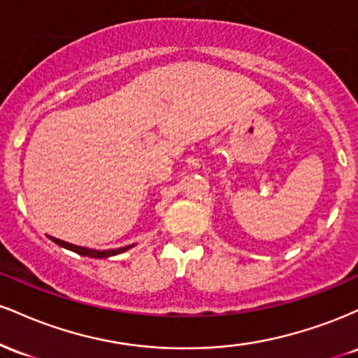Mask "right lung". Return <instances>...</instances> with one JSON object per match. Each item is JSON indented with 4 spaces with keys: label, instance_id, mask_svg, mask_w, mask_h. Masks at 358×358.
Returning <instances> with one entry per match:
<instances>
[{
    "label": "right lung",
    "instance_id": "1",
    "mask_svg": "<svg viewBox=\"0 0 358 358\" xmlns=\"http://www.w3.org/2000/svg\"><path fill=\"white\" fill-rule=\"evenodd\" d=\"M50 239H52L53 242H55V244H59L60 248L72 250V252L80 254V256H87V257H94V259H106V257H110V256H116V254L126 252L127 249H131V248H134V245H136V244H131V245H126V248L108 249V250H97V249L80 248V245H76V244H69V242L60 241V239H55V237H50Z\"/></svg>",
    "mask_w": 358,
    "mask_h": 358
}]
</instances>
